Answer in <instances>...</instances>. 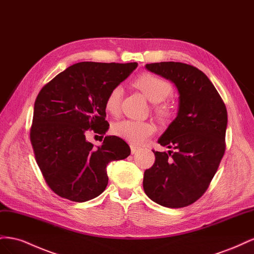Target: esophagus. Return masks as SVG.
<instances>
[{
  "instance_id": "1",
  "label": "esophagus",
  "mask_w": 254,
  "mask_h": 254,
  "mask_svg": "<svg viewBox=\"0 0 254 254\" xmlns=\"http://www.w3.org/2000/svg\"><path fill=\"white\" fill-rule=\"evenodd\" d=\"M130 149H131V153L133 155V153L137 152V150L140 149V147H139V146H136V145H130Z\"/></svg>"
}]
</instances>
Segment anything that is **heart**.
I'll return each mask as SVG.
<instances>
[{
	"label": "heart",
	"mask_w": 254,
	"mask_h": 254,
	"mask_svg": "<svg viewBox=\"0 0 254 254\" xmlns=\"http://www.w3.org/2000/svg\"><path fill=\"white\" fill-rule=\"evenodd\" d=\"M133 83L150 102L156 103L155 111L158 115L162 118L170 117L171 107L167 103L162 102L173 92V86L170 81L156 74L144 73ZM122 96L123 88L121 86L113 87L105 99L106 111L112 115H118ZM112 132L129 143L141 144L156 132V125L148 121L123 120L112 126Z\"/></svg>",
	"instance_id": "heart-1"
}]
</instances>
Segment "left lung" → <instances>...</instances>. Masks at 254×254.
Wrapping results in <instances>:
<instances>
[{
  "label": "left lung",
  "mask_w": 254,
  "mask_h": 254,
  "mask_svg": "<svg viewBox=\"0 0 254 254\" xmlns=\"http://www.w3.org/2000/svg\"><path fill=\"white\" fill-rule=\"evenodd\" d=\"M145 66L172 80L180 96L178 115L158 141L173 150H152L156 160L144 173V191L160 205L188 206L205 193L224 157L226 105L196 66L174 61Z\"/></svg>",
  "instance_id": "8db88e82"
}]
</instances>
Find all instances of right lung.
Returning <instances> with one entry per match:
<instances>
[{"label": "right lung", "instance_id": "obj_1", "mask_svg": "<svg viewBox=\"0 0 254 254\" xmlns=\"http://www.w3.org/2000/svg\"><path fill=\"white\" fill-rule=\"evenodd\" d=\"M136 63H83L68 66L40 90L29 136L37 164L58 196L84 202L101 195L108 184L107 165L130 155L119 136H105L101 147L86 140L104 134L105 99L109 91L131 74Z\"/></svg>", "mask_w": 254, "mask_h": 254}]
</instances>
